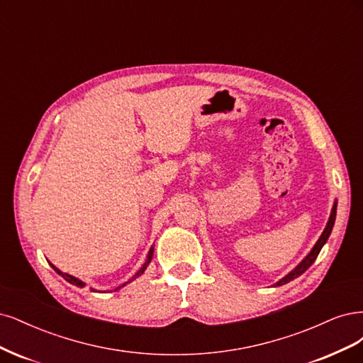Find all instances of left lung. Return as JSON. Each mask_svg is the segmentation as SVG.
Returning <instances> with one entry per match:
<instances>
[{
    "mask_svg": "<svg viewBox=\"0 0 363 363\" xmlns=\"http://www.w3.org/2000/svg\"><path fill=\"white\" fill-rule=\"evenodd\" d=\"M335 218H336V202H335V205H333V208H332V214H330V218H329V221H327V226H325V229H324V232L321 233V237H320V240L317 241V244L313 245V249L311 250V253L306 256L305 259H303L294 270H292L289 274H286L284 279H280L279 282L276 284V286H280V285H285V284H288V282H291L292 279H296V277H298V276H301L303 273H305L308 268L313 264V261L317 259V256H318V253H320V250H321V247L323 245L325 244V241H327V238H329V235H330V232H332V228H333V225H335Z\"/></svg>",
    "mask_w": 363,
    "mask_h": 363,
    "instance_id": "8db88e82",
    "label": "left lung"
}]
</instances>
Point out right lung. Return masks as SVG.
I'll return each mask as SVG.
<instances>
[{"instance_id": "obj_1", "label": "right lung", "mask_w": 363, "mask_h": 363, "mask_svg": "<svg viewBox=\"0 0 363 363\" xmlns=\"http://www.w3.org/2000/svg\"><path fill=\"white\" fill-rule=\"evenodd\" d=\"M152 255H154V249H150V250H149V255H147V259H146V262L143 264V267H142V268H140V270H138V272H137V273H135V274H134V276H133V277H131L130 280H128V282H125V284H123L122 286H125L126 284H130V282H131V280H134L135 277H138V276H142V274L145 273V270H146V267L149 265V262H150V259H152ZM51 267H52V268H54V270H55V272H57L58 274H60V276H62L63 279H66L69 284H72V285H77V286H79V288H83V286H84V282H81V280H79V279H77V277H74V276H71V274H66V273H62V272H60V270H58V268H55V267H54L52 264H51ZM122 286H119V288H122ZM119 288H116L114 291H118Z\"/></svg>"}]
</instances>
